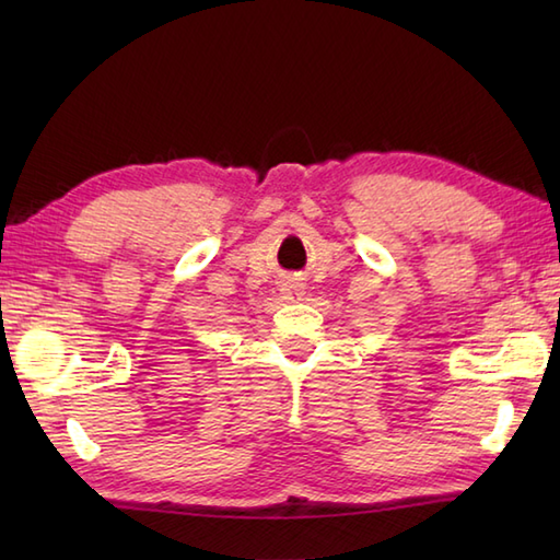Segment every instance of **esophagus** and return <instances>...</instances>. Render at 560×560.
<instances>
[{"instance_id": "obj_1", "label": "esophagus", "mask_w": 560, "mask_h": 560, "mask_svg": "<svg viewBox=\"0 0 560 560\" xmlns=\"http://www.w3.org/2000/svg\"><path fill=\"white\" fill-rule=\"evenodd\" d=\"M301 289H303V287H295V283H291V287H289L287 291H289V293H299Z\"/></svg>"}]
</instances>
